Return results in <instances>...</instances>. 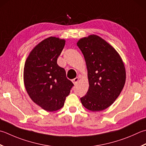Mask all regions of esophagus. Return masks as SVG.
Listing matches in <instances>:
<instances>
[{
	"mask_svg": "<svg viewBox=\"0 0 146 146\" xmlns=\"http://www.w3.org/2000/svg\"><path fill=\"white\" fill-rule=\"evenodd\" d=\"M78 81H79V78H78V77H76L75 78H74V79L72 80V82L73 83L74 85H76L77 83L78 82Z\"/></svg>",
	"mask_w": 146,
	"mask_h": 146,
	"instance_id": "1",
	"label": "esophagus"
}]
</instances>
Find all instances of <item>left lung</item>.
Listing matches in <instances>:
<instances>
[{
  "instance_id": "obj_1",
  "label": "left lung",
  "mask_w": 146,
  "mask_h": 146,
  "mask_svg": "<svg viewBox=\"0 0 146 146\" xmlns=\"http://www.w3.org/2000/svg\"><path fill=\"white\" fill-rule=\"evenodd\" d=\"M77 45L84 54L89 88L80 98L87 110L100 111L112 104L126 80L123 62L118 52L103 38L90 35L80 39Z\"/></svg>"
}]
</instances>
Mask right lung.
Listing matches in <instances>:
<instances>
[{
  "mask_svg": "<svg viewBox=\"0 0 146 146\" xmlns=\"http://www.w3.org/2000/svg\"><path fill=\"white\" fill-rule=\"evenodd\" d=\"M65 42L56 36L44 39L33 48L25 64L26 90L36 104L47 111L61 109L74 85L57 64Z\"/></svg>",
  "mask_w": 146,
  "mask_h": 146,
  "instance_id": "1",
  "label": "right lung"
}]
</instances>
